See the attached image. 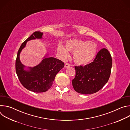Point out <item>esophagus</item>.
I'll return each mask as SVG.
<instances>
[{
  "instance_id": "esophagus-1",
  "label": "esophagus",
  "mask_w": 130,
  "mask_h": 130,
  "mask_svg": "<svg viewBox=\"0 0 130 130\" xmlns=\"http://www.w3.org/2000/svg\"><path fill=\"white\" fill-rule=\"evenodd\" d=\"M71 66V64H70L69 63H66L65 65V68H67V67H70Z\"/></svg>"
}]
</instances>
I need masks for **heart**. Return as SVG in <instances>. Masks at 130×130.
Instances as JSON below:
<instances>
[{"instance_id":"1","label":"heart","mask_w":130,"mask_h":130,"mask_svg":"<svg viewBox=\"0 0 130 130\" xmlns=\"http://www.w3.org/2000/svg\"><path fill=\"white\" fill-rule=\"evenodd\" d=\"M97 50L95 43L79 40L67 41L65 48L62 45H59L58 47V52L64 57L68 55L67 51L73 52V60L79 65H86L90 62L95 57Z\"/></svg>"}]
</instances>
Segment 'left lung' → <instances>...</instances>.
<instances>
[{"label": "left lung", "mask_w": 130, "mask_h": 130, "mask_svg": "<svg viewBox=\"0 0 130 130\" xmlns=\"http://www.w3.org/2000/svg\"><path fill=\"white\" fill-rule=\"evenodd\" d=\"M112 59L106 48L101 49L93 62L85 66H75L76 76L73 87L82 94H94L107 82L110 75Z\"/></svg>", "instance_id": "obj_1"}]
</instances>
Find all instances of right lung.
<instances>
[{"instance_id":"1","label":"right lung","mask_w":130,"mask_h":130,"mask_svg":"<svg viewBox=\"0 0 130 130\" xmlns=\"http://www.w3.org/2000/svg\"><path fill=\"white\" fill-rule=\"evenodd\" d=\"M43 33L34 32L21 45L18 51L15 69L17 77L23 86L29 90L34 92H43L47 91L52 86L55 76L64 67L61 60L52 57H45L37 66L29 67V70L24 69L25 66L21 63L20 54L26 46L28 41L36 39H42Z\"/></svg>"}]
</instances>
